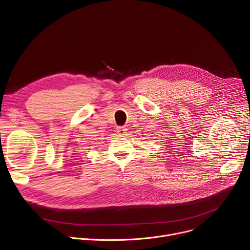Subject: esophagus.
<instances>
[{
	"label": "esophagus",
	"instance_id": "34e87169",
	"mask_svg": "<svg viewBox=\"0 0 250 250\" xmlns=\"http://www.w3.org/2000/svg\"><path fill=\"white\" fill-rule=\"evenodd\" d=\"M117 131H118L119 134L125 135V132H126V127H125V126H119V127L117 128Z\"/></svg>",
	"mask_w": 250,
	"mask_h": 250
}]
</instances>
